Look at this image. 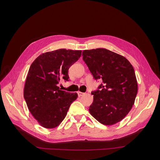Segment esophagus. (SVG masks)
I'll return each mask as SVG.
<instances>
[{
  "label": "esophagus",
  "mask_w": 160,
  "mask_h": 160,
  "mask_svg": "<svg viewBox=\"0 0 160 160\" xmlns=\"http://www.w3.org/2000/svg\"><path fill=\"white\" fill-rule=\"evenodd\" d=\"M77 94H78L79 97H81V96H83L84 95V93H82V92L78 91V92H77Z\"/></svg>",
  "instance_id": "esophagus-1"
}]
</instances>
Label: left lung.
<instances>
[{"instance_id": "left-lung-1", "label": "left lung", "mask_w": 160, "mask_h": 160, "mask_svg": "<svg viewBox=\"0 0 160 160\" xmlns=\"http://www.w3.org/2000/svg\"><path fill=\"white\" fill-rule=\"evenodd\" d=\"M83 59L96 80H102L93 95L89 112L101 124L111 125L126 116L134 104L138 82L133 66L123 56L105 49L84 50Z\"/></svg>"}]
</instances>
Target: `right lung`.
Wrapping results in <instances>:
<instances>
[{"mask_svg":"<svg viewBox=\"0 0 160 160\" xmlns=\"http://www.w3.org/2000/svg\"><path fill=\"white\" fill-rule=\"evenodd\" d=\"M81 55V50L61 49L42 53L31 64L24 98L30 112L42 127H57L77 98V93L62 91L57 84L61 78L69 81V67Z\"/></svg>","mask_w":160,"mask_h":160,"instance_id":"obj_1","label":"right lung"}]
</instances>
